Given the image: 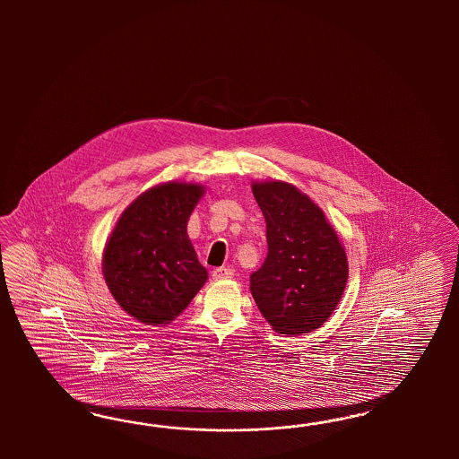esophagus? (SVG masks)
<instances>
[{"label": "esophagus", "instance_id": "obj_1", "mask_svg": "<svg viewBox=\"0 0 459 459\" xmlns=\"http://www.w3.org/2000/svg\"><path fill=\"white\" fill-rule=\"evenodd\" d=\"M212 278L215 279V281L234 278V269H230V267H219V269H215L212 273Z\"/></svg>", "mask_w": 459, "mask_h": 459}]
</instances>
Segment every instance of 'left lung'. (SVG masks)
<instances>
[{"mask_svg": "<svg viewBox=\"0 0 459 459\" xmlns=\"http://www.w3.org/2000/svg\"><path fill=\"white\" fill-rule=\"evenodd\" d=\"M267 237L250 292L274 332L309 333L332 316L348 281L347 252L325 212L288 181L252 183Z\"/></svg>", "mask_w": 459, "mask_h": 459, "instance_id": "obj_1", "label": "left lung"}]
</instances>
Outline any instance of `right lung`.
Here are the masks:
<instances>
[{"label":"right lung","instance_id":"right-lung-1","mask_svg":"<svg viewBox=\"0 0 459 459\" xmlns=\"http://www.w3.org/2000/svg\"><path fill=\"white\" fill-rule=\"evenodd\" d=\"M204 194L202 183H160L134 198L114 225L102 274L116 303L134 320L168 325L207 282L209 273L186 234Z\"/></svg>","mask_w":459,"mask_h":459}]
</instances>
